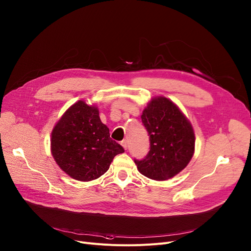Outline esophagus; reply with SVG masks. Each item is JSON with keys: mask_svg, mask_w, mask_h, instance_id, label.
<instances>
[{"mask_svg": "<svg viewBox=\"0 0 251 251\" xmlns=\"http://www.w3.org/2000/svg\"><path fill=\"white\" fill-rule=\"evenodd\" d=\"M121 145L123 146L124 149H127V141L126 140H122L121 141Z\"/></svg>", "mask_w": 251, "mask_h": 251, "instance_id": "1", "label": "esophagus"}]
</instances>
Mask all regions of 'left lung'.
I'll use <instances>...</instances> for the list:
<instances>
[{
  "label": "left lung",
  "mask_w": 251,
  "mask_h": 251,
  "mask_svg": "<svg viewBox=\"0 0 251 251\" xmlns=\"http://www.w3.org/2000/svg\"><path fill=\"white\" fill-rule=\"evenodd\" d=\"M150 150L142 160H134L139 173L154 180L178 175L195 152V132L187 117L170 99L152 98L142 112Z\"/></svg>",
  "instance_id": "1"
}]
</instances>
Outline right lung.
<instances>
[{
    "instance_id": "1",
    "label": "right lung",
    "mask_w": 251,
    "mask_h": 251,
    "mask_svg": "<svg viewBox=\"0 0 251 251\" xmlns=\"http://www.w3.org/2000/svg\"><path fill=\"white\" fill-rule=\"evenodd\" d=\"M50 149L59 168L80 181L103 176L113 158L124 152L123 147L111 139L98 107L81 100L66 110L54 125Z\"/></svg>"
}]
</instances>
